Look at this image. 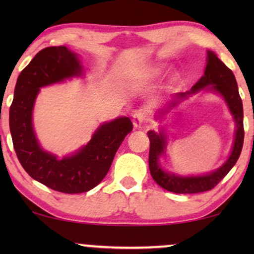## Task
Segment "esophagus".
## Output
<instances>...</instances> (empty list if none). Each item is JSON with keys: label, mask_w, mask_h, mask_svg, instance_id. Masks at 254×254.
Wrapping results in <instances>:
<instances>
[{"label": "esophagus", "mask_w": 254, "mask_h": 254, "mask_svg": "<svg viewBox=\"0 0 254 254\" xmlns=\"http://www.w3.org/2000/svg\"><path fill=\"white\" fill-rule=\"evenodd\" d=\"M148 120V113L144 110H137L134 112L133 116V125L134 127L143 126L145 121Z\"/></svg>", "instance_id": "34e87169"}]
</instances>
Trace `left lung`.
I'll return each instance as SVG.
<instances>
[{
  "instance_id": "1",
  "label": "left lung",
  "mask_w": 254,
  "mask_h": 254,
  "mask_svg": "<svg viewBox=\"0 0 254 254\" xmlns=\"http://www.w3.org/2000/svg\"><path fill=\"white\" fill-rule=\"evenodd\" d=\"M208 85H211V90L221 93L224 97L236 121L237 129H236L235 143L231 155L220 169L210 175L202 177H178L170 175V173L163 171L158 165V157L159 155H162L165 148V136L161 133L156 134L155 131L149 130L148 137L150 140L149 170H150L151 177L155 182L169 192L193 194L210 190L228 175L242 152L243 143H244V124H243V103L238 92L237 82H236L234 72L210 51H208V62L204 75L190 89V91L179 93L176 97L177 98H185L187 95L200 91L201 89H204Z\"/></svg>"
}]
</instances>
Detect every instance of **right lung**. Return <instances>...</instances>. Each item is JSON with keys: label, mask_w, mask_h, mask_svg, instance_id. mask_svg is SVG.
Masks as SVG:
<instances>
[{"label": "right lung", "mask_w": 254, "mask_h": 254, "mask_svg": "<svg viewBox=\"0 0 254 254\" xmlns=\"http://www.w3.org/2000/svg\"><path fill=\"white\" fill-rule=\"evenodd\" d=\"M81 74L77 58L65 46L41 50L20 72L9 112L13 148L24 170L50 189L61 193H83L104 179L114 155L126 135L133 129L124 117L102 125L91 141L71 157L58 159L41 150L32 128L34 99L41 86Z\"/></svg>", "instance_id": "add662e5"}]
</instances>
